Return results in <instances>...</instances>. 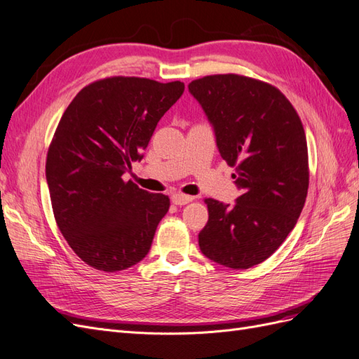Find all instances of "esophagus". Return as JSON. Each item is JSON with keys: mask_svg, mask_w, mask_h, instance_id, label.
<instances>
[{"mask_svg": "<svg viewBox=\"0 0 359 359\" xmlns=\"http://www.w3.org/2000/svg\"><path fill=\"white\" fill-rule=\"evenodd\" d=\"M170 199L175 205H186L193 201L191 196H187V194H182V193H173Z\"/></svg>", "mask_w": 359, "mask_h": 359, "instance_id": "esophagus-1", "label": "esophagus"}]
</instances>
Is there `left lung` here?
<instances>
[{
	"instance_id": "8db88e82",
	"label": "left lung",
	"mask_w": 359,
	"mask_h": 359,
	"mask_svg": "<svg viewBox=\"0 0 359 359\" xmlns=\"http://www.w3.org/2000/svg\"><path fill=\"white\" fill-rule=\"evenodd\" d=\"M190 94L214 127L220 156L243 190L235 205L205 199L201 252L232 269L264 262L295 227L309 190V153L301 119L285 94L241 74L193 81Z\"/></svg>"
}]
</instances>
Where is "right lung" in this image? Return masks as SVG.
<instances>
[{
	"label": "right lung",
	"mask_w": 359,
	"mask_h": 359,
	"mask_svg": "<svg viewBox=\"0 0 359 359\" xmlns=\"http://www.w3.org/2000/svg\"><path fill=\"white\" fill-rule=\"evenodd\" d=\"M182 93L180 81L114 76L86 85L62 114L46 180L60 231L86 265L116 273L148 255L170 202L123 175Z\"/></svg>",
	"instance_id": "1"
}]
</instances>
